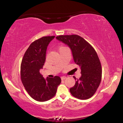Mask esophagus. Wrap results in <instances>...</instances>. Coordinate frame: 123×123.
I'll return each mask as SVG.
<instances>
[{
    "label": "esophagus",
    "mask_w": 123,
    "mask_h": 123,
    "mask_svg": "<svg viewBox=\"0 0 123 123\" xmlns=\"http://www.w3.org/2000/svg\"><path fill=\"white\" fill-rule=\"evenodd\" d=\"M66 76H62V77H61V79H62V80H64L65 79H66Z\"/></svg>",
    "instance_id": "1"
}]
</instances>
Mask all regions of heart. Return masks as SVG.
Returning <instances> with one entry per match:
<instances>
[{
    "instance_id": "b5f03b06",
    "label": "heart",
    "mask_w": 123,
    "mask_h": 123,
    "mask_svg": "<svg viewBox=\"0 0 123 123\" xmlns=\"http://www.w3.org/2000/svg\"><path fill=\"white\" fill-rule=\"evenodd\" d=\"M63 47H60L59 48V49H60V48H63Z\"/></svg>"
}]
</instances>
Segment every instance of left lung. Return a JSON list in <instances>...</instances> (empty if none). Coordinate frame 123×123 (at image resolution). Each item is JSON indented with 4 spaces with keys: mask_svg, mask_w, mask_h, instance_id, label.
<instances>
[{
    "mask_svg": "<svg viewBox=\"0 0 123 123\" xmlns=\"http://www.w3.org/2000/svg\"><path fill=\"white\" fill-rule=\"evenodd\" d=\"M56 39L70 48L74 62L81 70V76L70 88V92L79 99L90 98L98 89L102 77L101 63L95 49L77 35H59ZM74 78L76 80L75 76Z\"/></svg>",
    "mask_w": 123,
    "mask_h": 123,
    "instance_id": "8db88e82",
    "label": "left lung"
}]
</instances>
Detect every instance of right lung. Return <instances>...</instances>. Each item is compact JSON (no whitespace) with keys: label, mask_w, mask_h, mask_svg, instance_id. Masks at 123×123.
<instances>
[{"label":"right lung","mask_w":123,"mask_h":123,"mask_svg":"<svg viewBox=\"0 0 123 123\" xmlns=\"http://www.w3.org/2000/svg\"><path fill=\"white\" fill-rule=\"evenodd\" d=\"M54 36L43 37L32 43L25 52L21 65V78L25 90L37 101L49 100L55 95L61 78L57 76L45 79L40 73L46 60L47 48Z\"/></svg>","instance_id":"1"}]
</instances>
